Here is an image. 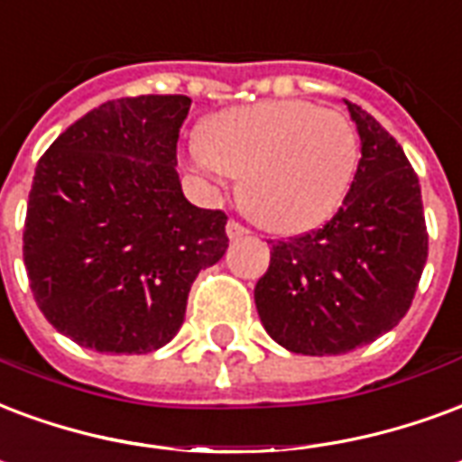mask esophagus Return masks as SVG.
<instances>
[{
  "label": "esophagus",
  "instance_id": "obj_1",
  "mask_svg": "<svg viewBox=\"0 0 462 462\" xmlns=\"http://www.w3.org/2000/svg\"><path fill=\"white\" fill-rule=\"evenodd\" d=\"M225 230H227V237H230V240H237V237H242V235H247L249 232L247 227L237 220H227V227H225Z\"/></svg>",
  "mask_w": 462,
  "mask_h": 462
}]
</instances>
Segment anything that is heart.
<instances>
[{
    "label": "heart",
    "instance_id": "b5f03b06",
    "mask_svg": "<svg viewBox=\"0 0 462 462\" xmlns=\"http://www.w3.org/2000/svg\"><path fill=\"white\" fill-rule=\"evenodd\" d=\"M196 163L240 180L245 213L293 235L330 220L353 186L360 136L336 109L269 100L222 112L203 132Z\"/></svg>",
    "mask_w": 462,
    "mask_h": 462
}]
</instances>
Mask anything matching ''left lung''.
<instances>
[{
  "instance_id": "left-lung-1",
  "label": "left lung",
  "mask_w": 462,
  "mask_h": 462,
  "mask_svg": "<svg viewBox=\"0 0 462 462\" xmlns=\"http://www.w3.org/2000/svg\"><path fill=\"white\" fill-rule=\"evenodd\" d=\"M362 159L340 210L318 230L272 242L254 286L262 326L299 355H345L406 316L429 257L421 186L402 146L345 100Z\"/></svg>"
}]
</instances>
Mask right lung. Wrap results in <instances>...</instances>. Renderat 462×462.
Instances as JSON below:
<instances>
[{"mask_svg":"<svg viewBox=\"0 0 462 462\" xmlns=\"http://www.w3.org/2000/svg\"><path fill=\"white\" fill-rule=\"evenodd\" d=\"M188 109L186 95L109 100L39 159L23 264L41 313L83 347L144 355L171 343L190 283L227 249V215L180 190Z\"/></svg>","mask_w":462,"mask_h":462,"instance_id":"add662e5","label":"right lung"}]
</instances>
